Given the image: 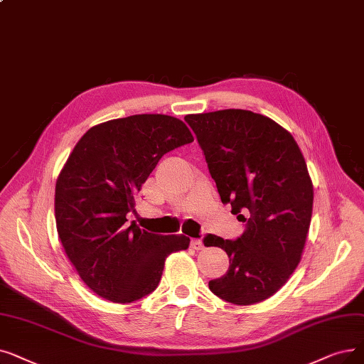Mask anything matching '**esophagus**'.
Wrapping results in <instances>:
<instances>
[{
	"label": "esophagus",
	"instance_id": "34e87169",
	"mask_svg": "<svg viewBox=\"0 0 364 364\" xmlns=\"http://www.w3.org/2000/svg\"><path fill=\"white\" fill-rule=\"evenodd\" d=\"M191 248H193V250H202L203 248V242L200 241V240H192L191 241Z\"/></svg>",
	"mask_w": 364,
	"mask_h": 364
}]
</instances>
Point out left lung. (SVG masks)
I'll use <instances>...</instances> for the list:
<instances>
[{
    "label": "left lung",
    "instance_id": "obj_1",
    "mask_svg": "<svg viewBox=\"0 0 364 364\" xmlns=\"http://www.w3.org/2000/svg\"><path fill=\"white\" fill-rule=\"evenodd\" d=\"M184 120L196 134L221 202L247 221L236 241L215 235L203 240L223 248L230 263L223 277L208 282L210 290L235 305L259 304L289 281L304 255L314 203L305 157L287 129L248 109Z\"/></svg>",
    "mask_w": 364,
    "mask_h": 364
}]
</instances>
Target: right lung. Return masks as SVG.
Returning <instances> with one entry per match:
<instances>
[{"instance_id": "add662e5", "label": "right lung", "mask_w": 364, "mask_h": 364, "mask_svg": "<svg viewBox=\"0 0 364 364\" xmlns=\"http://www.w3.org/2000/svg\"><path fill=\"white\" fill-rule=\"evenodd\" d=\"M192 141L186 123L166 114L113 119L78 139L56 180L55 218L68 260L93 293L131 304L157 287L171 252L188 248L187 236L149 233L126 214L161 157Z\"/></svg>"}]
</instances>
